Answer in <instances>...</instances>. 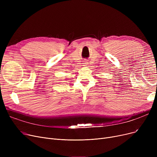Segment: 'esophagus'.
<instances>
[{"mask_svg": "<svg viewBox=\"0 0 157 157\" xmlns=\"http://www.w3.org/2000/svg\"><path fill=\"white\" fill-rule=\"evenodd\" d=\"M88 63V62H87V61H85V62H84V63H84V64H85V65H87V64H88V63Z\"/></svg>", "mask_w": 157, "mask_h": 157, "instance_id": "34e87169", "label": "esophagus"}]
</instances>
